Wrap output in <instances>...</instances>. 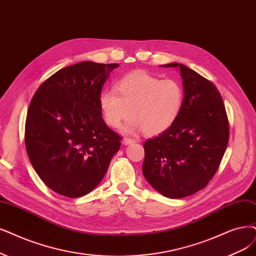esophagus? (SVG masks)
<instances>
[{
	"label": "esophagus",
	"instance_id": "obj_1",
	"mask_svg": "<svg viewBox=\"0 0 256 256\" xmlns=\"http://www.w3.org/2000/svg\"><path fill=\"white\" fill-rule=\"evenodd\" d=\"M122 144H124V146H128V144H134V140H133V139H130V138H123V140H122Z\"/></svg>",
	"mask_w": 256,
	"mask_h": 256
}]
</instances>
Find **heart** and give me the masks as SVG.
<instances>
[{"mask_svg": "<svg viewBox=\"0 0 256 256\" xmlns=\"http://www.w3.org/2000/svg\"><path fill=\"white\" fill-rule=\"evenodd\" d=\"M115 90H103L99 94V108L106 124L121 126L130 117L124 132L142 130L148 136L164 133L171 128L184 106V88L176 80H160L144 72L124 76Z\"/></svg>", "mask_w": 256, "mask_h": 256, "instance_id": "b5f03b06", "label": "heart"}]
</instances>
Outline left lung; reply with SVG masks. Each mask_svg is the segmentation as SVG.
I'll list each match as a JSON object with an SVG mask.
<instances>
[{"instance_id": "8db88e82", "label": "left lung", "mask_w": 256, "mask_h": 256, "mask_svg": "<svg viewBox=\"0 0 256 256\" xmlns=\"http://www.w3.org/2000/svg\"><path fill=\"white\" fill-rule=\"evenodd\" d=\"M180 72L184 106L174 124L144 142L142 173L162 195L178 200L204 188L216 173L229 141V122L215 85L188 66Z\"/></svg>"}]
</instances>
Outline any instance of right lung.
Instances as JSON below:
<instances>
[{
	"instance_id": "obj_1",
	"label": "right lung",
	"mask_w": 256,
	"mask_h": 256,
	"mask_svg": "<svg viewBox=\"0 0 256 256\" xmlns=\"http://www.w3.org/2000/svg\"><path fill=\"white\" fill-rule=\"evenodd\" d=\"M118 64L84 61L54 74L28 108L25 146L32 168L50 190L77 198L106 175L120 137L99 108L103 84Z\"/></svg>"
}]
</instances>
